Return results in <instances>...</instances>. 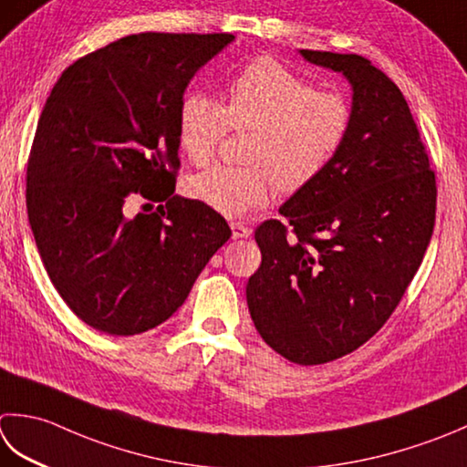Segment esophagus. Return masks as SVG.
<instances>
[{"mask_svg":"<svg viewBox=\"0 0 467 467\" xmlns=\"http://www.w3.org/2000/svg\"><path fill=\"white\" fill-rule=\"evenodd\" d=\"M231 231H233V239H246V236H251V228L243 224V223H236L233 221L231 223Z\"/></svg>","mask_w":467,"mask_h":467,"instance_id":"obj_1","label":"esophagus"}]
</instances>
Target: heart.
I'll use <instances>...</instances> for the list:
<instances>
[{
	"mask_svg": "<svg viewBox=\"0 0 467 467\" xmlns=\"http://www.w3.org/2000/svg\"><path fill=\"white\" fill-rule=\"evenodd\" d=\"M352 105L319 90L273 58H254L226 82V105L200 90L180 100L178 143L192 166H208L226 135L251 131L246 166H214L190 178L192 198L226 218L269 202L275 186L294 194L322 176L352 130Z\"/></svg>",
	"mask_w": 467,
	"mask_h": 467,
	"instance_id": "1",
	"label": "heart"
}]
</instances>
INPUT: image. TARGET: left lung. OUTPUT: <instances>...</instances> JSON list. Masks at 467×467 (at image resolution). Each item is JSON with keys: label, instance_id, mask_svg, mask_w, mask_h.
<instances>
[{"label": "left lung", "instance_id": "obj_1", "mask_svg": "<svg viewBox=\"0 0 467 467\" xmlns=\"http://www.w3.org/2000/svg\"><path fill=\"white\" fill-rule=\"evenodd\" d=\"M350 80L352 130L314 184L254 231L246 304L261 337L301 367L377 334L413 281L435 226L437 184L400 88L358 54L299 50Z\"/></svg>", "mask_w": 467, "mask_h": 467}]
</instances>
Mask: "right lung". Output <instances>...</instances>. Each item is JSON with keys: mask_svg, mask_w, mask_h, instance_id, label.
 <instances>
[{"mask_svg": "<svg viewBox=\"0 0 467 467\" xmlns=\"http://www.w3.org/2000/svg\"><path fill=\"white\" fill-rule=\"evenodd\" d=\"M233 40L123 36L72 62L46 99L26 168L27 221L52 285L99 332L166 322L231 239L216 210L173 190L180 100Z\"/></svg>", "mask_w": 467, "mask_h": 467, "instance_id": "obj_1", "label": "right lung"}]
</instances>
